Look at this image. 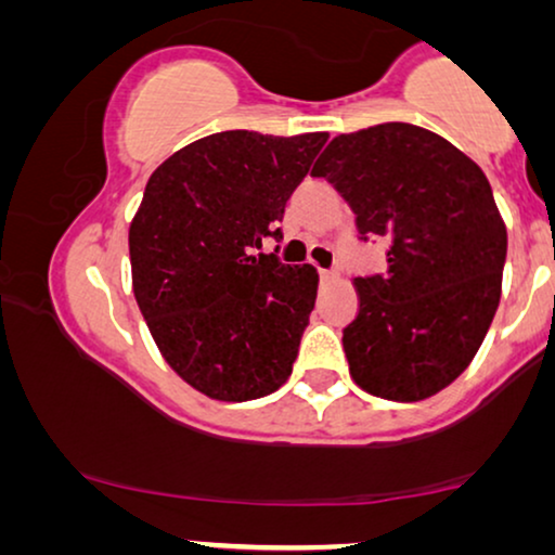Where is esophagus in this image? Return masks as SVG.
<instances>
[{
    "label": "esophagus",
    "mask_w": 555,
    "mask_h": 555,
    "mask_svg": "<svg viewBox=\"0 0 555 555\" xmlns=\"http://www.w3.org/2000/svg\"><path fill=\"white\" fill-rule=\"evenodd\" d=\"M319 279H322V281L337 279V271H332V269H319Z\"/></svg>",
    "instance_id": "esophagus-1"
}]
</instances>
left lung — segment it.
<instances>
[{"label":"left lung","mask_w":555,"mask_h":555,"mask_svg":"<svg viewBox=\"0 0 555 555\" xmlns=\"http://www.w3.org/2000/svg\"><path fill=\"white\" fill-rule=\"evenodd\" d=\"M385 238L387 271L357 276L345 326L349 374L395 402L433 397L473 362L501 301L508 233L486 173L420 125L341 132L311 168Z\"/></svg>","instance_id":"left-lung-1"}]
</instances>
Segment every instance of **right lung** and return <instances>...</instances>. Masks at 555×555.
I'll return each instance as SVG.
<instances>
[{"instance_id":"add662e5","label":"right lung","mask_w":555,"mask_h":555,"mask_svg":"<svg viewBox=\"0 0 555 555\" xmlns=\"http://www.w3.org/2000/svg\"><path fill=\"white\" fill-rule=\"evenodd\" d=\"M326 138L214 132L147 178L128 233L132 294L163 359L214 400H256L292 374L319 274L256 248L281 238Z\"/></svg>"}]
</instances>
